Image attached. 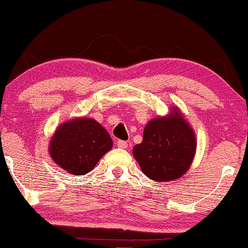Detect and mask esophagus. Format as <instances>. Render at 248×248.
Wrapping results in <instances>:
<instances>
[{"label":"esophagus","mask_w":248,"mask_h":248,"mask_svg":"<svg viewBox=\"0 0 248 248\" xmlns=\"http://www.w3.org/2000/svg\"><path fill=\"white\" fill-rule=\"evenodd\" d=\"M116 145L118 146V148H121V149H126L127 145H128V143L126 141H123V140H118V141L116 142Z\"/></svg>","instance_id":"34e87169"}]
</instances>
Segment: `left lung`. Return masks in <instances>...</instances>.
I'll return each instance as SVG.
<instances>
[{
	"instance_id": "1",
	"label": "left lung",
	"mask_w": 248,
	"mask_h": 248,
	"mask_svg": "<svg viewBox=\"0 0 248 248\" xmlns=\"http://www.w3.org/2000/svg\"><path fill=\"white\" fill-rule=\"evenodd\" d=\"M195 152V134L178 108L167 117H156L146 124L143 141L133 148V155L143 173L160 182L184 175Z\"/></svg>"
}]
</instances>
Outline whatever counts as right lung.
Returning <instances> with one entry per match:
<instances>
[{
    "label": "right lung",
    "mask_w": 248,
    "mask_h": 248,
    "mask_svg": "<svg viewBox=\"0 0 248 248\" xmlns=\"http://www.w3.org/2000/svg\"><path fill=\"white\" fill-rule=\"evenodd\" d=\"M113 140L93 118H75L62 124L50 142V156L70 174L92 171L112 149Z\"/></svg>",
    "instance_id": "1"
}]
</instances>
